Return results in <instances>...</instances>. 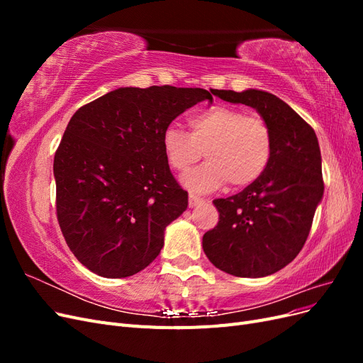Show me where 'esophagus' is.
<instances>
[{"label": "esophagus", "mask_w": 363, "mask_h": 363, "mask_svg": "<svg viewBox=\"0 0 363 363\" xmlns=\"http://www.w3.org/2000/svg\"><path fill=\"white\" fill-rule=\"evenodd\" d=\"M203 203V199H200V196H196L194 194H189V207H195Z\"/></svg>", "instance_id": "1"}]
</instances>
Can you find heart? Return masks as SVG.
I'll return each mask as SVG.
<instances>
[{"instance_id": "b5f03b06", "label": "heart", "mask_w": 363, "mask_h": 363, "mask_svg": "<svg viewBox=\"0 0 363 363\" xmlns=\"http://www.w3.org/2000/svg\"><path fill=\"white\" fill-rule=\"evenodd\" d=\"M189 133L177 125L163 131L162 147L169 167L186 172L203 157L200 168L182 177L192 192H213L230 182L236 189L257 182L272 156V131L265 119L228 106H212L188 118Z\"/></svg>"}]
</instances>
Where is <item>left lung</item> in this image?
<instances>
[{"mask_svg":"<svg viewBox=\"0 0 363 363\" xmlns=\"http://www.w3.org/2000/svg\"><path fill=\"white\" fill-rule=\"evenodd\" d=\"M215 95L256 108L272 131V156L257 182L213 201L219 221L204 233L203 250L232 276H271L296 257L309 236L324 194L320 145L313 128L276 95L257 89Z\"/></svg>","mask_w":363,"mask_h":363,"instance_id":"left-lung-1","label":"left lung"}]
</instances>
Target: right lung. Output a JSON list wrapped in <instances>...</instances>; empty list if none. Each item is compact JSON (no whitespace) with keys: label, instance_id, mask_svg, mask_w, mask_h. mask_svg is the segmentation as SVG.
<instances>
[{"label":"right lung","instance_id":"obj_1","mask_svg":"<svg viewBox=\"0 0 363 363\" xmlns=\"http://www.w3.org/2000/svg\"><path fill=\"white\" fill-rule=\"evenodd\" d=\"M216 89L119 87L80 107L54 156L57 221L80 263L123 279L147 268L164 228L188 207L169 171L163 131Z\"/></svg>","mask_w":363,"mask_h":363}]
</instances>
